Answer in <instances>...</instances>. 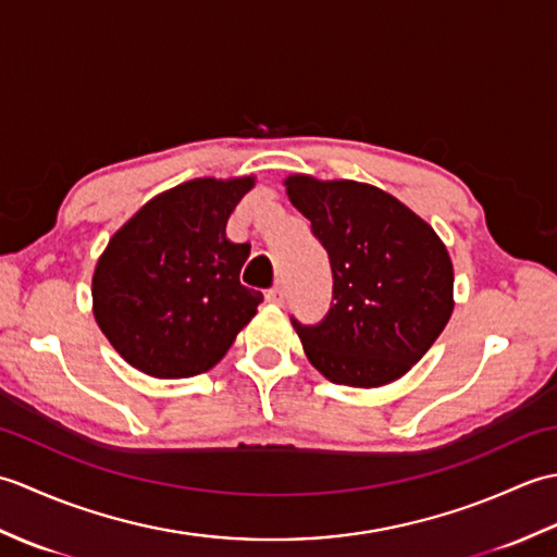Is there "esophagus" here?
I'll return each mask as SVG.
<instances>
[{"label": "esophagus", "instance_id": "esophagus-1", "mask_svg": "<svg viewBox=\"0 0 557 557\" xmlns=\"http://www.w3.org/2000/svg\"><path fill=\"white\" fill-rule=\"evenodd\" d=\"M265 301H268V304H275V306H282V304H285V289H282V287L268 289Z\"/></svg>", "mask_w": 557, "mask_h": 557}]
</instances>
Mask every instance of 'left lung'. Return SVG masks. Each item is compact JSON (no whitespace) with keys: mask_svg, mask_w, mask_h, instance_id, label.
<instances>
[{"mask_svg":"<svg viewBox=\"0 0 557 557\" xmlns=\"http://www.w3.org/2000/svg\"><path fill=\"white\" fill-rule=\"evenodd\" d=\"M292 206L311 220L333 268L318 325H292L327 381L381 387L411 371L455 309V270L429 222L387 191L351 180L289 174Z\"/></svg>","mask_w":557,"mask_h":557,"instance_id":"8db88e82","label":"left lung"}]
</instances>
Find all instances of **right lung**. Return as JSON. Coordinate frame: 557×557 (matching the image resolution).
I'll list each match as a JSON object with an SVG mask.
<instances>
[{
  "instance_id": "obj_1",
  "label": "right lung",
  "mask_w": 557,
  "mask_h": 557,
  "mask_svg": "<svg viewBox=\"0 0 557 557\" xmlns=\"http://www.w3.org/2000/svg\"><path fill=\"white\" fill-rule=\"evenodd\" d=\"M253 186L256 176L184 182L112 234L92 272V315L140 373L210 371L258 313L263 294L239 282L251 246L224 232Z\"/></svg>"
}]
</instances>
